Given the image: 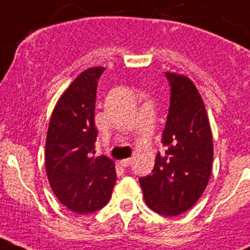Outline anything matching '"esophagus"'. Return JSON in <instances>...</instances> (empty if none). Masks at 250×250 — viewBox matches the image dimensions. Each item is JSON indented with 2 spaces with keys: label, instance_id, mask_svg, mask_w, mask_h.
Returning <instances> with one entry per match:
<instances>
[{
  "label": "esophagus",
  "instance_id": "1",
  "mask_svg": "<svg viewBox=\"0 0 250 250\" xmlns=\"http://www.w3.org/2000/svg\"><path fill=\"white\" fill-rule=\"evenodd\" d=\"M120 163H121V166H123V167H129L130 164H132V158L122 159V161H121Z\"/></svg>",
  "mask_w": 250,
  "mask_h": 250
}]
</instances>
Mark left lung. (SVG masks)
<instances>
[{
  "label": "left lung",
  "mask_w": 250,
  "mask_h": 250,
  "mask_svg": "<svg viewBox=\"0 0 250 250\" xmlns=\"http://www.w3.org/2000/svg\"><path fill=\"white\" fill-rule=\"evenodd\" d=\"M170 105L163 130L164 154L158 153L152 174L139 179L145 202L158 214L187 212L208 186L213 166V136L203 100L187 76L166 72Z\"/></svg>",
  "instance_id": "left-lung-1"
}]
</instances>
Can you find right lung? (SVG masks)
Returning a JSON list of instances; mask_svg holds the SVG:
<instances>
[{
  "label": "right lung",
  "mask_w": 250,
  "mask_h": 250,
  "mask_svg": "<svg viewBox=\"0 0 250 250\" xmlns=\"http://www.w3.org/2000/svg\"><path fill=\"white\" fill-rule=\"evenodd\" d=\"M104 67L81 72L53 108L46 137L44 163L49 186L64 207L86 214L108 203L117 173L114 162L93 156L97 81Z\"/></svg>",
  "instance_id": "1"
}]
</instances>
